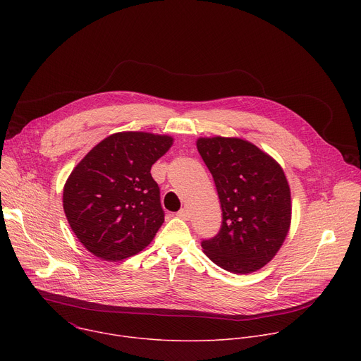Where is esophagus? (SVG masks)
Segmentation results:
<instances>
[{"label":"esophagus","instance_id":"esophagus-1","mask_svg":"<svg viewBox=\"0 0 361 361\" xmlns=\"http://www.w3.org/2000/svg\"><path fill=\"white\" fill-rule=\"evenodd\" d=\"M177 217L183 219V220H188L190 219V212L187 209H181L178 213H177Z\"/></svg>","mask_w":361,"mask_h":361}]
</instances>
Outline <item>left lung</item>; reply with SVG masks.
I'll return each instance as SVG.
<instances>
[{
    "instance_id": "left-lung-1",
    "label": "left lung",
    "mask_w": 361,
    "mask_h": 361,
    "mask_svg": "<svg viewBox=\"0 0 361 361\" xmlns=\"http://www.w3.org/2000/svg\"><path fill=\"white\" fill-rule=\"evenodd\" d=\"M197 149L214 178L223 212L219 234L201 243L204 254L234 274L260 270L291 224V192L281 166L238 137H200Z\"/></svg>"
}]
</instances>
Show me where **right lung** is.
Listing matches in <instances>:
<instances>
[{"label": "right lung", "instance_id": "obj_1", "mask_svg": "<svg viewBox=\"0 0 361 361\" xmlns=\"http://www.w3.org/2000/svg\"><path fill=\"white\" fill-rule=\"evenodd\" d=\"M173 137L144 131L109 135L74 167L63 207L80 243L95 257L120 262L144 250L164 223L151 166Z\"/></svg>", "mask_w": 361, "mask_h": 361}]
</instances>
